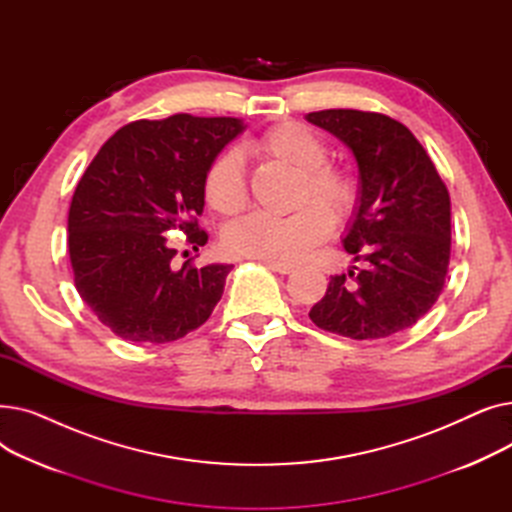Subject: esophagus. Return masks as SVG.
<instances>
[{"label": "esophagus", "instance_id": "34e87169", "mask_svg": "<svg viewBox=\"0 0 512 512\" xmlns=\"http://www.w3.org/2000/svg\"><path fill=\"white\" fill-rule=\"evenodd\" d=\"M267 267H270V270H274V272H278V274H290V272H294V265H290V263H280V261H263Z\"/></svg>", "mask_w": 512, "mask_h": 512}]
</instances>
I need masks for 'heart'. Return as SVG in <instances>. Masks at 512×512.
Segmentation results:
<instances>
[{"label": "heart", "mask_w": 512, "mask_h": 512, "mask_svg": "<svg viewBox=\"0 0 512 512\" xmlns=\"http://www.w3.org/2000/svg\"><path fill=\"white\" fill-rule=\"evenodd\" d=\"M255 151L299 170V205L313 199L336 218H344L355 207L357 195L351 178L326 164L328 147L313 128L301 122H280L261 134L255 141ZM203 195L207 205L222 215L245 209L249 188L245 164L236 149H226L213 157L203 178ZM323 208L305 205L290 215L249 213L224 230V247L238 257L280 263L301 261L332 232V218Z\"/></svg>", "instance_id": "heart-1"}]
</instances>
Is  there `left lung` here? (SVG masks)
<instances>
[{
	"label": "left lung",
	"mask_w": 512,
	"mask_h": 512,
	"mask_svg": "<svg viewBox=\"0 0 512 512\" xmlns=\"http://www.w3.org/2000/svg\"><path fill=\"white\" fill-rule=\"evenodd\" d=\"M353 151L359 195L342 245L365 270L332 276L309 311L321 330L378 340L415 326L444 288L450 197L415 134L384 114L324 110L305 116Z\"/></svg>",
	"instance_id": "1"
}]
</instances>
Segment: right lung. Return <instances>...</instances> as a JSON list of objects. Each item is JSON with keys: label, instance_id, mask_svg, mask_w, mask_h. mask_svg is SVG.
Listing matches in <instances>:
<instances>
[{"label": "right lung", "instance_id": "right-lung-1", "mask_svg": "<svg viewBox=\"0 0 512 512\" xmlns=\"http://www.w3.org/2000/svg\"><path fill=\"white\" fill-rule=\"evenodd\" d=\"M247 124L238 118L139 120L105 141L80 178L68 213V251L80 299L128 342L164 344L197 330L224 292L230 263L195 267L166 238L207 242L203 178Z\"/></svg>", "mask_w": 512, "mask_h": 512}]
</instances>
